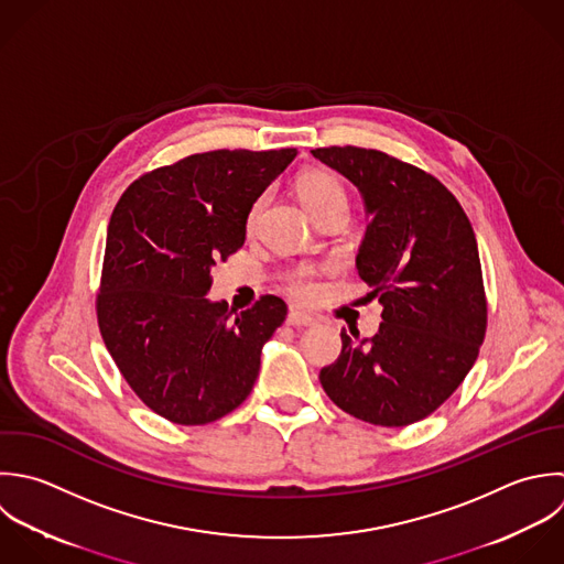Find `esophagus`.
<instances>
[{
  "label": "esophagus",
  "mask_w": 564,
  "mask_h": 564,
  "mask_svg": "<svg viewBox=\"0 0 564 564\" xmlns=\"http://www.w3.org/2000/svg\"><path fill=\"white\" fill-rule=\"evenodd\" d=\"M288 325H292V327H312V325H314V318L307 316V314H303V312H299V310H290V314H288Z\"/></svg>",
  "instance_id": "34e87169"
}]
</instances>
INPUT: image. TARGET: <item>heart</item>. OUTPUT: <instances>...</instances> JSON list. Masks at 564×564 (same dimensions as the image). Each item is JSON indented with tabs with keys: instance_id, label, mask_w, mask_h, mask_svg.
<instances>
[{
	"instance_id": "heart-1",
	"label": "heart",
	"mask_w": 564,
	"mask_h": 564,
	"mask_svg": "<svg viewBox=\"0 0 564 564\" xmlns=\"http://www.w3.org/2000/svg\"><path fill=\"white\" fill-rule=\"evenodd\" d=\"M296 193L303 202V206L316 215L323 208L332 204H345V188L336 175L323 169H310L303 171L296 180ZM263 208V197H257L246 215V228L252 230L257 226V219ZM283 285L285 290L299 299V301H312L318 292V272L310 265H299L292 268L283 274Z\"/></svg>"
}]
</instances>
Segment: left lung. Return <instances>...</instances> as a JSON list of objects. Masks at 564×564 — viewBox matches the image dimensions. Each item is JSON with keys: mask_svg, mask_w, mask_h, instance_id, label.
I'll return each instance as SVG.
<instances>
[{"mask_svg": "<svg viewBox=\"0 0 564 564\" xmlns=\"http://www.w3.org/2000/svg\"><path fill=\"white\" fill-rule=\"evenodd\" d=\"M314 158L349 177L369 213L356 257L369 296L384 305L373 338L340 332L338 360L321 371L329 400L387 429L435 413L473 369L488 301L473 224L431 173L384 151L318 147Z\"/></svg>", "mask_w": 564, "mask_h": 564, "instance_id": "left-lung-1", "label": "left lung"}]
</instances>
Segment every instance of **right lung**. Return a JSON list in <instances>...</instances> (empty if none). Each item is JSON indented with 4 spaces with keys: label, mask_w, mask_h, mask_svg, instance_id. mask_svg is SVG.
<instances>
[{
    "label": "right lung",
    "mask_w": 564,
    "mask_h": 564,
    "mask_svg": "<svg viewBox=\"0 0 564 564\" xmlns=\"http://www.w3.org/2000/svg\"><path fill=\"white\" fill-rule=\"evenodd\" d=\"M296 149H215L133 180L105 241L96 318L131 391L180 426L210 424L252 391L261 347L285 321L272 294L232 316L210 268L246 241V215Z\"/></svg>",
    "instance_id": "add662e5"
}]
</instances>
